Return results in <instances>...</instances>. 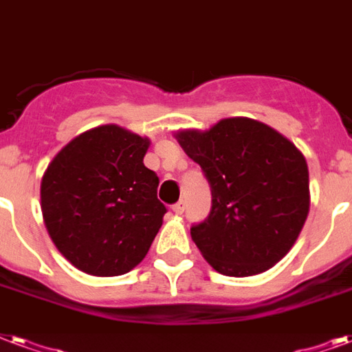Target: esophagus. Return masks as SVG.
Listing matches in <instances>:
<instances>
[{
    "label": "esophagus",
    "mask_w": 352,
    "mask_h": 352,
    "mask_svg": "<svg viewBox=\"0 0 352 352\" xmlns=\"http://www.w3.org/2000/svg\"><path fill=\"white\" fill-rule=\"evenodd\" d=\"M184 208H186V203H184V201H179V203L173 205V212H175V214H182Z\"/></svg>",
    "instance_id": "1"
}]
</instances>
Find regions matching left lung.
I'll return each mask as SVG.
<instances>
[{"label": "left lung", "instance_id": "8db88e82", "mask_svg": "<svg viewBox=\"0 0 352 352\" xmlns=\"http://www.w3.org/2000/svg\"><path fill=\"white\" fill-rule=\"evenodd\" d=\"M175 138L210 182V214L190 229L206 262L227 277H251L283 260L310 210L305 155L273 127L241 116Z\"/></svg>", "mask_w": 352, "mask_h": 352}]
</instances>
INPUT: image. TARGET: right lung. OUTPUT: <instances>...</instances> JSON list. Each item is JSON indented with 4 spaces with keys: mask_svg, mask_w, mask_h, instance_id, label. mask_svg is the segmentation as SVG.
<instances>
[{
    "mask_svg": "<svg viewBox=\"0 0 352 352\" xmlns=\"http://www.w3.org/2000/svg\"><path fill=\"white\" fill-rule=\"evenodd\" d=\"M149 138L109 123L80 133L53 157L40 184L45 229L69 264L118 277L146 258L166 206L144 166Z\"/></svg>",
    "mask_w": 352,
    "mask_h": 352,
    "instance_id": "right-lung-1",
    "label": "right lung"
}]
</instances>
